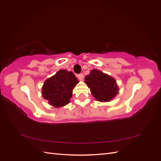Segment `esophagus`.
<instances>
[{
  "label": "esophagus",
  "mask_w": 161,
  "mask_h": 161,
  "mask_svg": "<svg viewBox=\"0 0 161 161\" xmlns=\"http://www.w3.org/2000/svg\"><path fill=\"white\" fill-rule=\"evenodd\" d=\"M77 76H78V79H79L80 80L83 79V78H84V75H83V74H82V73H80V74L78 75Z\"/></svg>",
  "instance_id": "34e87169"
}]
</instances>
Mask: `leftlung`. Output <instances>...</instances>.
I'll return each instance as SVG.
<instances>
[{
    "instance_id": "obj_1",
    "label": "left lung",
    "mask_w": 161,
    "mask_h": 161,
    "mask_svg": "<svg viewBox=\"0 0 161 161\" xmlns=\"http://www.w3.org/2000/svg\"><path fill=\"white\" fill-rule=\"evenodd\" d=\"M85 79L92 95L99 101H110L119 92L116 80L114 78L99 70H92Z\"/></svg>"
}]
</instances>
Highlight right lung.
<instances>
[{
  "mask_svg": "<svg viewBox=\"0 0 161 161\" xmlns=\"http://www.w3.org/2000/svg\"><path fill=\"white\" fill-rule=\"evenodd\" d=\"M79 82L72 72L60 70L47 79L42 86L43 99L54 108H60L70 102L72 91Z\"/></svg>",
  "mask_w": 161,
  "mask_h": 161,
  "instance_id": "1",
  "label": "right lung"
}]
</instances>
